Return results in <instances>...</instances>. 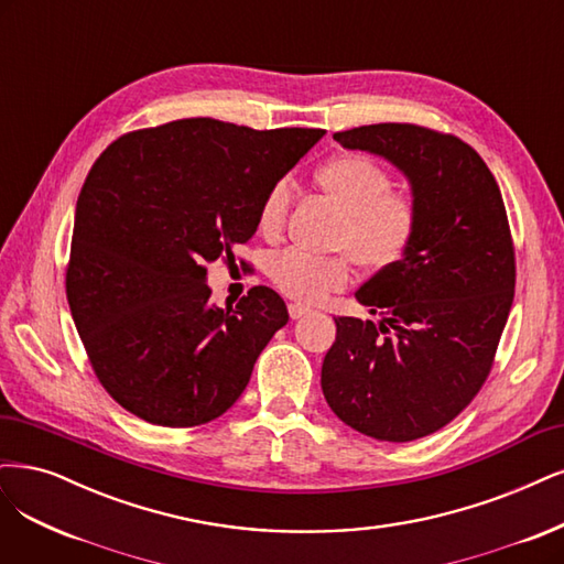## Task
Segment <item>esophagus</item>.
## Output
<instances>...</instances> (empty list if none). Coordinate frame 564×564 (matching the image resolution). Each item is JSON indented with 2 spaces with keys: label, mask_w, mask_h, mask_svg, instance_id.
<instances>
[{
  "label": "esophagus",
  "mask_w": 564,
  "mask_h": 564,
  "mask_svg": "<svg viewBox=\"0 0 564 564\" xmlns=\"http://www.w3.org/2000/svg\"><path fill=\"white\" fill-rule=\"evenodd\" d=\"M310 313H313V310H310L307 305L289 303V317H291V319H301V317H305V315H310Z\"/></svg>",
  "instance_id": "1"
}]
</instances>
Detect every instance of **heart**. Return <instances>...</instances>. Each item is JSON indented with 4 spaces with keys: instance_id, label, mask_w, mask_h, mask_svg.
I'll return each mask as SVG.
<instances>
[{
    "instance_id": "1",
    "label": "heart",
    "mask_w": 564,
    "mask_h": 564,
    "mask_svg": "<svg viewBox=\"0 0 564 564\" xmlns=\"http://www.w3.org/2000/svg\"><path fill=\"white\" fill-rule=\"evenodd\" d=\"M319 186L343 207L334 232L340 254H313L289 249L270 265V280L284 296L322 303L352 282V259L368 270L399 265L417 240L420 205L405 191L392 188V177L366 153H338L317 170ZM291 205L286 182H275L259 205L257 226L265 238L284 230Z\"/></svg>"
}]
</instances>
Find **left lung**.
Instances as JSON below:
<instances>
[{"mask_svg":"<svg viewBox=\"0 0 564 564\" xmlns=\"http://www.w3.org/2000/svg\"><path fill=\"white\" fill-rule=\"evenodd\" d=\"M334 140L405 172L420 230L411 254L357 291L380 322L336 317L322 392L352 430L415 441L451 424L492 371L516 289L507 207L478 151L451 132L373 123Z\"/></svg>","mask_w":564,"mask_h":564,"instance_id":"left-lung-1","label":"left lung"}]
</instances>
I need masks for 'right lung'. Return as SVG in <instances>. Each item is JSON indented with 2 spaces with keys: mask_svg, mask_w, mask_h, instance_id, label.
<instances>
[{
  "mask_svg": "<svg viewBox=\"0 0 564 564\" xmlns=\"http://www.w3.org/2000/svg\"><path fill=\"white\" fill-rule=\"evenodd\" d=\"M324 134L182 119L121 134L76 200L65 291L95 378L128 413L198 426L238 401L261 349L289 322L251 286L219 307L207 261L257 230L268 188Z\"/></svg>",
  "mask_w": 564,
  "mask_h": 564,
  "instance_id": "1",
  "label": "right lung"
}]
</instances>
